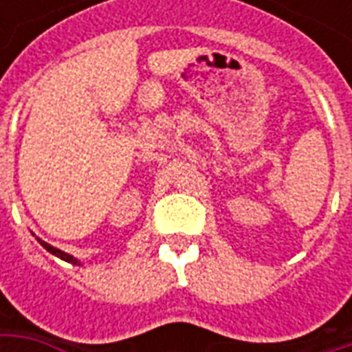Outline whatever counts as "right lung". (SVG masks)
Returning <instances> with one entry per match:
<instances>
[{
    "label": "right lung",
    "mask_w": 352,
    "mask_h": 352,
    "mask_svg": "<svg viewBox=\"0 0 352 352\" xmlns=\"http://www.w3.org/2000/svg\"><path fill=\"white\" fill-rule=\"evenodd\" d=\"M37 241H39V243H41L43 247H45V249H47V251L50 252V254H54V256H58V258H62V260H65V262H69V264H75V265L80 264L79 260L75 258V256H72V254H67V252H64V251H60V249H56V247H52V245L45 243V241H41L39 237H37Z\"/></svg>",
    "instance_id": "1"
}]
</instances>
